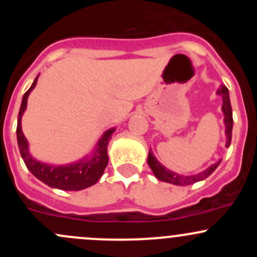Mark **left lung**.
Listing matches in <instances>:
<instances>
[{
    "instance_id": "8db88e82",
    "label": "left lung",
    "mask_w": 257,
    "mask_h": 257,
    "mask_svg": "<svg viewBox=\"0 0 257 257\" xmlns=\"http://www.w3.org/2000/svg\"><path fill=\"white\" fill-rule=\"evenodd\" d=\"M216 94L220 95L222 98V107L221 110L224 113V124H225V136H226V144L225 147H229L231 143V136H232V109L231 104H230V95H229V89L225 87L224 84L220 85L219 89L216 90ZM221 163V159L217 160L216 163L211 164L208 169L203 170V172L198 173V174L194 175H183L178 174V173L172 172V170L167 169L162 163L158 162V159L155 158V155L153 154L152 149H149V154H148V165L150 167L152 172L154 173V175L159 180L165 181V183L174 184V185L179 186H185L190 185V184L196 183V181H201L204 179H206L209 175H211L214 173V170L216 169L217 165Z\"/></svg>"
}]
</instances>
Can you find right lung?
Masks as SVG:
<instances>
[{
	"instance_id": "right-lung-1",
	"label": "right lung",
	"mask_w": 257,
	"mask_h": 257,
	"mask_svg": "<svg viewBox=\"0 0 257 257\" xmlns=\"http://www.w3.org/2000/svg\"><path fill=\"white\" fill-rule=\"evenodd\" d=\"M37 79L38 76L33 80L30 89L23 95L17 119V143L18 148H20L21 157H22L26 167L38 180L54 189L78 191L94 185L102 177L105 167L108 165L107 148L110 138H112V134L115 132V128H110L105 131L103 136L100 137L99 141H98V143L95 144L92 153L85 155L78 162L66 165H52L35 159L31 155L30 149H28V142L22 132L21 120H22V115L25 113L26 108H27L28 95L37 84Z\"/></svg>"
}]
</instances>
